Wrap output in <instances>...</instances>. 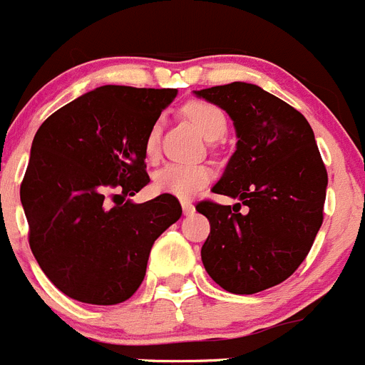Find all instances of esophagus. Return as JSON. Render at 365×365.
<instances>
[{"mask_svg": "<svg viewBox=\"0 0 365 365\" xmlns=\"http://www.w3.org/2000/svg\"><path fill=\"white\" fill-rule=\"evenodd\" d=\"M180 205H182V212H185V215H190V214H193V212H195V206L192 205V201H180Z\"/></svg>", "mask_w": 365, "mask_h": 365, "instance_id": "34e87169", "label": "esophagus"}]
</instances>
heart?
I'll list each match as a JSON object with an SVG mask.
<instances>
[{"instance_id": "b5f03b06", "label": "heart", "mask_w": 365, "mask_h": 365, "mask_svg": "<svg viewBox=\"0 0 365 365\" xmlns=\"http://www.w3.org/2000/svg\"><path fill=\"white\" fill-rule=\"evenodd\" d=\"M185 115L193 122V125L205 135L206 138H217L227 130V117L225 113L214 104L192 100L185 106ZM160 124L155 122L146 137V153L153 157L159 150ZM212 179V170L206 164L192 163H168L155 173L153 185L163 193H170L175 197H192L193 193L205 188Z\"/></svg>"}]
</instances>
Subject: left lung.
I'll return each mask as SVG.
<instances>
[{
  "label": "left lung",
  "instance_id": "1",
  "mask_svg": "<svg viewBox=\"0 0 365 365\" xmlns=\"http://www.w3.org/2000/svg\"><path fill=\"white\" fill-rule=\"evenodd\" d=\"M193 93L225 109L237 135L212 192L240 202L195 206L210 221L202 265L225 291L256 294L285 282L307 257L324 221L327 172L307 118L278 96L247 82Z\"/></svg>",
  "mask_w": 365,
  "mask_h": 365
}]
</instances>
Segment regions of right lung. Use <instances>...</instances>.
<instances>
[{
    "mask_svg": "<svg viewBox=\"0 0 365 365\" xmlns=\"http://www.w3.org/2000/svg\"><path fill=\"white\" fill-rule=\"evenodd\" d=\"M177 89L102 86L54 111L34 135L19 197L29 245L56 289L93 305L135 294L177 197L125 199L150 182L146 137ZM118 189L120 194H113Z\"/></svg>",
    "mask_w": 365,
    "mask_h": 365,
    "instance_id": "1",
    "label": "right lung"
}]
</instances>
